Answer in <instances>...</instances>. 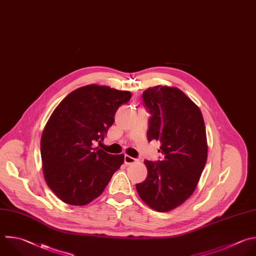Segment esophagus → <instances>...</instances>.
<instances>
[{
  "label": "esophagus",
  "mask_w": 256,
  "mask_h": 256,
  "mask_svg": "<svg viewBox=\"0 0 256 256\" xmlns=\"http://www.w3.org/2000/svg\"><path fill=\"white\" fill-rule=\"evenodd\" d=\"M136 162V158H134L128 156V154L124 156V164H134Z\"/></svg>",
  "instance_id": "obj_1"
}]
</instances>
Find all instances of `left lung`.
<instances>
[{"label":"left lung","mask_w":256,"mask_h":256,"mask_svg":"<svg viewBox=\"0 0 256 256\" xmlns=\"http://www.w3.org/2000/svg\"><path fill=\"white\" fill-rule=\"evenodd\" d=\"M142 100L152 114L148 140H160L164 158L144 160L148 176L136 188L148 207L168 212L189 199L200 180L208 152L205 124L200 108L177 88H150Z\"/></svg>","instance_id":"8db88e82"}]
</instances>
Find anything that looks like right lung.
I'll return each instance as SVG.
<instances>
[{"label":"right lung","mask_w":256,"mask_h":256,"mask_svg":"<svg viewBox=\"0 0 256 256\" xmlns=\"http://www.w3.org/2000/svg\"><path fill=\"white\" fill-rule=\"evenodd\" d=\"M132 94L90 84L69 94L54 110L41 136L45 181L64 203L84 206L96 199L124 156L94 148L104 140L118 108Z\"/></svg>","instance_id":"obj_1"}]
</instances>
